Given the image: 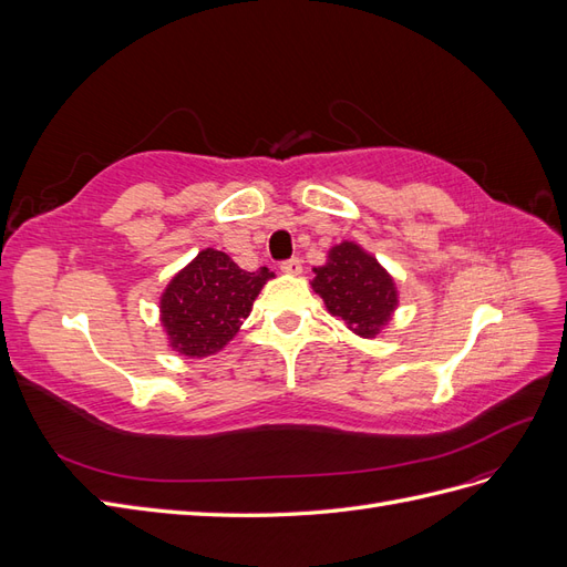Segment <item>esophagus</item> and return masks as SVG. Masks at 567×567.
<instances>
[{"label": "esophagus", "instance_id": "obj_1", "mask_svg": "<svg viewBox=\"0 0 567 567\" xmlns=\"http://www.w3.org/2000/svg\"><path fill=\"white\" fill-rule=\"evenodd\" d=\"M281 271L290 274V277H298V274L302 271V262L298 260V257H290V260L281 262Z\"/></svg>", "mask_w": 567, "mask_h": 567}]
</instances>
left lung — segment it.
<instances>
[{
	"label": "left lung",
	"mask_w": 567,
	"mask_h": 567,
	"mask_svg": "<svg viewBox=\"0 0 567 567\" xmlns=\"http://www.w3.org/2000/svg\"><path fill=\"white\" fill-rule=\"evenodd\" d=\"M315 293L326 310L348 323L362 338H375L398 310V286L373 255L354 241H342L329 250V260L315 267Z\"/></svg>",
	"instance_id": "1"
}]
</instances>
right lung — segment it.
Segmentation results:
<instances>
[{
  "mask_svg": "<svg viewBox=\"0 0 567 567\" xmlns=\"http://www.w3.org/2000/svg\"><path fill=\"white\" fill-rule=\"evenodd\" d=\"M271 277L267 267L246 271L227 252L200 250L169 279L161 296V321L169 348L196 359L219 352L241 329Z\"/></svg>",
  "mask_w": 567,
  "mask_h": 567,
  "instance_id": "1",
  "label": "right lung"
}]
</instances>
